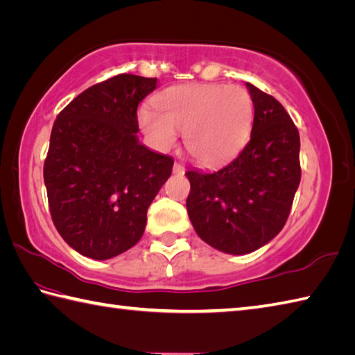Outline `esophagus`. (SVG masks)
<instances>
[{"label":"esophagus","mask_w":355,"mask_h":355,"mask_svg":"<svg viewBox=\"0 0 355 355\" xmlns=\"http://www.w3.org/2000/svg\"><path fill=\"white\" fill-rule=\"evenodd\" d=\"M185 171V168H184V165H180V164H175V166H173V173H175V175H182V173Z\"/></svg>","instance_id":"obj_1"}]
</instances>
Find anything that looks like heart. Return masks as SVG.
<instances>
[{"instance_id": "obj_1", "label": "heart", "mask_w": 355, "mask_h": 355, "mask_svg": "<svg viewBox=\"0 0 355 355\" xmlns=\"http://www.w3.org/2000/svg\"><path fill=\"white\" fill-rule=\"evenodd\" d=\"M157 111L142 108L139 125L160 150L184 135L189 155L202 165L225 162L250 137L255 108L243 86L195 83L173 86L156 98Z\"/></svg>"}]
</instances>
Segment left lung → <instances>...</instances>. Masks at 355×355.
Instances as JSON below:
<instances>
[{
    "label": "left lung",
    "mask_w": 355,
    "mask_h": 355,
    "mask_svg": "<svg viewBox=\"0 0 355 355\" xmlns=\"http://www.w3.org/2000/svg\"><path fill=\"white\" fill-rule=\"evenodd\" d=\"M255 117L249 144L219 170H190L187 211L198 236L215 249L245 255L275 238L302 179L300 135L277 98L245 83Z\"/></svg>",
    "instance_id": "8db88e82"
}]
</instances>
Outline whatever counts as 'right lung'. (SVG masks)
<instances>
[{
  "label": "right lung",
  "mask_w": 355,
  "mask_h": 355,
  "mask_svg": "<svg viewBox=\"0 0 355 355\" xmlns=\"http://www.w3.org/2000/svg\"><path fill=\"white\" fill-rule=\"evenodd\" d=\"M157 78L120 73L91 86L60 112L44 160L53 225L73 250L110 259L142 238L146 210L173 159L139 142L137 106Z\"/></svg>",
  "instance_id": "obj_1"
}]
</instances>
